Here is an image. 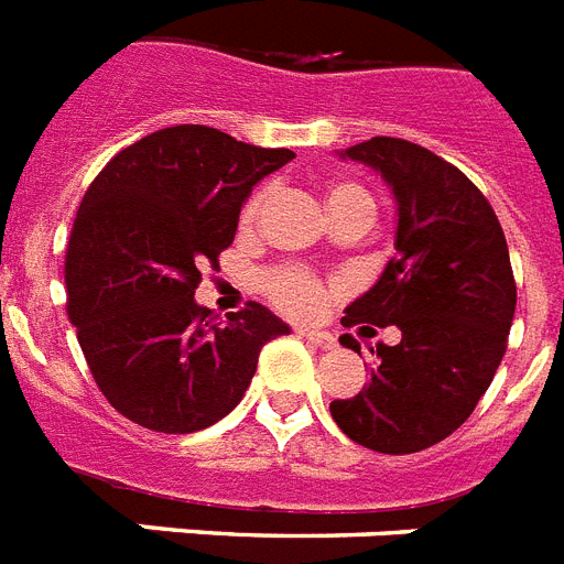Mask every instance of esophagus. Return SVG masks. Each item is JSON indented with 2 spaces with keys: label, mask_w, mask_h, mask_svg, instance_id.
Listing matches in <instances>:
<instances>
[{
  "label": "esophagus",
  "mask_w": 564,
  "mask_h": 564,
  "mask_svg": "<svg viewBox=\"0 0 564 564\" xmlns=\"http://www.w3.org/2000/svg\"><path fill=\"white\" fill-rule=\"evenodd\" d=\"M300 337L308 340V344L319 346V349H335L337 340L335 335H328V332H319V328H300Z\"/></svg>",
  "instance_id": "1"
}]
</instances>
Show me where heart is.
Wrapping results in <instances>:
<instances>
[{"label": "heart", "mask_w": 564, "mask_h": 564, "mask_svg": "<svg viewBox=\"0 0 564 564\" xmlns=\"http://www.w3.org/2000/svg\"><path fill=\"white\" fill-rule=\"evenodd\" d=\"M268 200V188H256L253 195L247 197L238 215L241 229H253L259 220L261 209ZM326 206L332 220H364L369 227V220L376 215V200L367 188L355 183V180H337L326 188ZM261 294L268 296L270 303L282 308L285 314H296V317H311L323 311L332 294V282L319 279L311 270L296 268V264H282V268H270L259 276Z\"/></svg>", "instance_id": "b5f03b06"}]
</instances>
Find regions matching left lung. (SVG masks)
Instances as JSON below:
<instances>
[{
  "instance_id": "obj_1",
  "label": "left lung",
  "mask_w": 564,
  "mask_h": 564,
  "mask_svg": "<svg viewBox=\"0 0 564 564\" xmlns=\"http://www.w3.org/2000/svg\"><path fill=\"white\" fill-rule=\"evenodd\" d=\"M344 156L393 186L399 229L381 279L340 323L395 326L402 340L378 344L369 384L328 410L364 448L413 454L452 436L492 384L516 314L510 250L484 192L434 151L372 137ZM340 344L360 355L352 335Z\"/></svg>"
}]
</instances>
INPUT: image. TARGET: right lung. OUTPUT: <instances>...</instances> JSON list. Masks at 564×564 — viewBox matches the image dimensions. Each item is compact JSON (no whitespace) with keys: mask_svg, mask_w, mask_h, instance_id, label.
<instances>
[{"mask_svg":"<svg viewBox=\"0 0 564 564\" xmlns=\"http://www.w3.org/2000/svg\"><path fill=\"white\" fill-rule=\"evenodd\" d=\"M288 148L204 124L156 130L112 156L72 224L66 314L104 399L160 434L215 425L241 402L261 346L291 328L264 305L218 319L195 303L200 268L232 245L238 212Z\"/></svg>","mask_w":564,"mask_h":564,"instance_id":"right-lung-1","label":"right lung"}]
</instances>
